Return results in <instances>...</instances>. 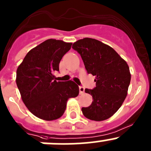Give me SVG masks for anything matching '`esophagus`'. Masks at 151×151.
I'll return each instance as SVG.
<instances>
[{
  "label": "esophagus",
  "instance_id": "esophagus-1",
  "mask_svg": "<svg viewBox=\"0 0 151 151\" xmlns=\"http://www.w3.org/2000/svg\"><path fill=\"white\" fill-rule=\"evenodd\" d=\"M79 89H80V94H83V93L85 92V88H84V87H83V86H80Z\"/></svg>",
  "mask_w": 151,
  "mask_h": 151
}]
</instances>
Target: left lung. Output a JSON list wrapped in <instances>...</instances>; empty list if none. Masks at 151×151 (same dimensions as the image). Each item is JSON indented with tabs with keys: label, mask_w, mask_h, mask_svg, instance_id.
<instances>
[{
	"label": "left lung",
	"mask_w": 151,
	"mask_h": 151,
	"mask_svg": "<svg viewBox=\"0 0 151 151\" xmlns=\"http://www.w3.org/2000/svg\"><path fill=\"white\" fill-rule=\"evenodd\" d=\"M72 48L80 55L87 72L96 77V87L85 89L93 97L91 105L82 108V112L91 120H105L126 98L131 77L129 66L113 48L95 39L79 40Z\"/></svg>",
	"instance_id": "8db88e82"
}]
</instances>
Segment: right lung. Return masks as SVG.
I'll use <instances>...</instances> for the list:
<instances>
[{"label": "right lung", "mask_w": 151, "mask_h": 151, "mask_svg": "<svg viewBox=\"0 0 151 151\" xmlns=\"http://www.w3.org/2000/svg\"><path fill=\"white\" fill-rule=\"evenodd\" d=\"M71 43L49 39L31 49L17 69L16 83L23 103L35 116L46 121L59 119L69 98L79 94L72 80L57 81L54 75Z\"/></svg>", "instance_id": "1"}]
</instances>
